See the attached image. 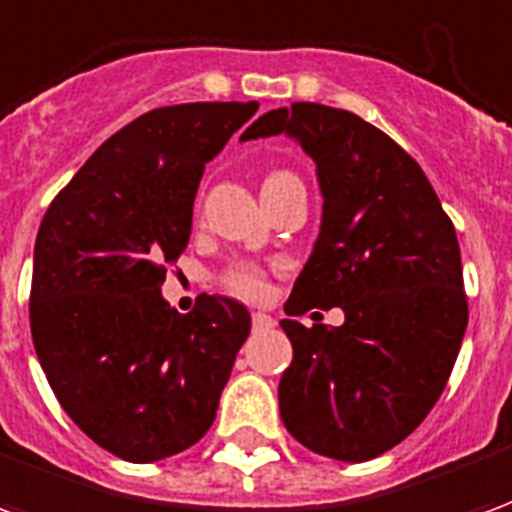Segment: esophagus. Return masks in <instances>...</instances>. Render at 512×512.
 <instances>
[{
	"mask_svg": "<svg viewBox=\"0 0 512 512\" xmlns=\"http://www.w3.org/2000/svg\"><path fill=\"white\" fill-rule=\"evenodd\" d=\"M252 329L255 332H268V329H274V318L266 315V312H252Z\"/></svg>",
	"mask_w": 512,
	"mask_h": 512,
	"instance_id": "34e87169",
	"label": "esophagus"
}]
</instances>
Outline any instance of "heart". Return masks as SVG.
I'll return each instance as SVG.
<instances>
[{
	"mask_svg": "<svg viewBox=\"0 0 512 512\" xmlns=\"http://www.w3.org/2000/svg\"><path fill=\"white\" fill-rule=\"evenodd\" d=\"M282 175H290V172H271L263 180V186L271 183L274 178H282ZM219 285L227 293L238 296V299L263 301L268 296V271L260 263H252V260H238V263H230L219 274Z\"/></svg>",
	"mask_w": 512,
	"mask_h": 512,
	"instance_id": "b5f03b06",
	"label": "heart"
}]
</instances>
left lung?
<instances>
[{
	"label": "left lung",
	"instance_id": "left-lung-1",
	"mask_svg": "<svg viewBox=\"0 0 512 512\" xmlns=\"http://www.w3.org/2000/svg\"><path fill=\"white\" fill-rule=\"evenodd\" d=\"M277 134L299 139L323 194L321 235L285 312H345L337 329L282 321L293 362L279 414L307 450L370 461L428 417L461 351L469 304L455 227L417 161L354 112L274 109L241 142Z\"/></svg>",
	"mask_w": 512,
	"mask_h": 512
}]
</instances>
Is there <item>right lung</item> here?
<instances>
[{
    "mask_svg": "<svg viewBox=\"0 0 512 512\" xmlns=\"http://www.w3.org/2000/svg\"><path fill=\"white\" fill-rule=\"evenodd\" d=\"M257 101L161 106L131 120L54 197L35 241L29 326L65 414L117 458L189 450L216 419L244 304L202 293L189 315L161 299L191 235L205 164Z\"/></svg>",
    "mask_w": 512,
    "mask_h": 512,
    "instance_id": "1",
    "label": "right lung"
}]
</instances>
